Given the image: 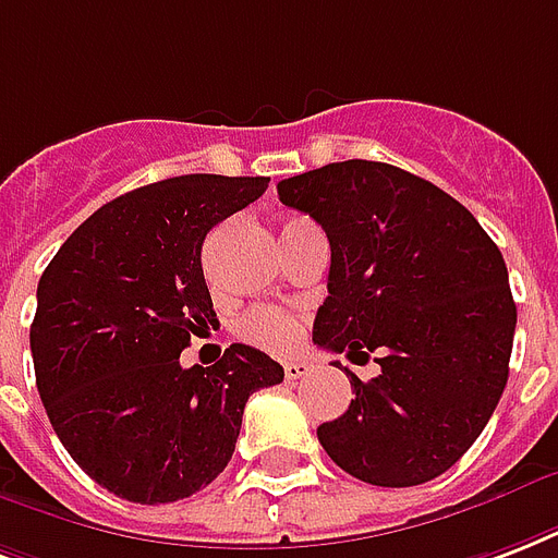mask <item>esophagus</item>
<instances>
[{
  "mask_svg": "<svg viewBox=\"0 0 558 558\" xmlns=\"http://www.w3.org/2000/svg\"><path fill=\"white\" fill-rule=\"evenodd\" d=\"M307 374H310V365L307 363H287V365H283V377H287V383L304 380Z\"/></svg>",
  "mask_w": 558,
  "mask_h": 558,
  "instance_id": "esophagus-1",
  "label": "esophagus"
}]
</instances>
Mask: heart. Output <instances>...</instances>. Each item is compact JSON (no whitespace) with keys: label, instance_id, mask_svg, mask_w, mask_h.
I'll use <instances>...</instances> for the list:
<instances>
[{"label":"heart","instance_id":"heart-1","mask_svg":"<svg viewBox=\"0 0 558 558\" xmlns=\"http://www.w3.org/2000/svg\"><path fill=\"white\" fill-rule=\"evenodd\" d=\"M304 222V219H289L287 225H298ZM283 225V228H287ZM240 336L242 339H248L254 345L271 348V351H283L295 342L298 336V322L283 310H271V307H260V310H251L248 316L240 322Z\"/></svg>","mask_w":558,"mask_h":558}]
</instances>
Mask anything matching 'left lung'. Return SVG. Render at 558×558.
<instances>
[{
	"label": "left lung",
	"instance_id": "8db88e82",
	"mask_svg": "<svg viewBox=\"0 0 558 558\" xmlns=\"http://www.w3.org/2000/svg\"><path fill=\"white\" fill-rule=\"evenodd\" d=\"M330 242L313 342L368 360L345 415L318 427L336 465L372 486H421L457 465L492 418L518 310L504 254L430 181L377 160H342L278 184ZM339 365V363H336Z\"/></svg>",
	"mask_w": 558,
	"mask_h": 558
}]
</instances>
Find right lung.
<instances>
[{
	"instance_id": "right-lung-1",
	"label": "right lung",
	"mask_w": 558,
	"mask_h": 558,
	"mask_svg": "<svg viewBox=\"0 0 558 558\" xmlns=\"http://www.w3.org/2000/svg\"><path fill=\"white\" fill-rule=\"evenodd\" d=\"M269 178L181 175L93 213L37 283L32 356L54 433L90 480L131 504H172L231 462L242 410L283 368L231 345L181 365L190 336L219 325L204 283V236Z\"/></svg>"
}]
</instances>
